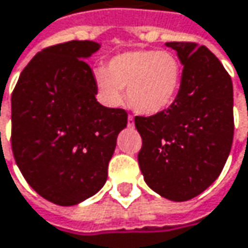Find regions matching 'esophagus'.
Instances as JSON below:
<instances>
[{
  "label": "esophagus",
  "instance_id": "obj_1",
  "mask_svg": "<svg viewBox=\"0 0 248 248\" xmlns=\"http://www.w3.org/2000/svg\"><path fill=\"white\" fill-rule=\"evenodd\" d=\"M127 126H129V127H133V126H135V119H133V116H130V115L127 116Z\"/></svg>",
  "mask_w": 248,
  "mask_h": 248
}]
</instances>
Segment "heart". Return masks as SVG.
Listing matches in <instances>:
<instances>
[{
	"label": "heart",
	"instance_id": "obj_1",
	"mask_svg": "<svg viewBox=\"0 0 248 248\" xmlns=\"http://www.w3.org/2000/svg\"><path fill=\"white\" fill-rule=\"evenodd\" d=\"M183 68L169 51L138 49L113 57L106 69H95V83L101 101L112 108L126 98L133 110L142 115H156L176 101L180 91Z\"/></svg>",
	"mask_w": 248,
	"mask_h": 248
}]
</instances>
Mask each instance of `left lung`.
<instances>
[{"label": "left lung", "instance_id": "obj_1", "mask_svg": "<svg viewBox=\"0 0 248 248\" xmlns=\"http://www.w3.org/2000/svg\"><path fill=\"white\" fill-rule=\"evenodd\" d=\"M183 65L180 91L169 108L136 116L138 155L147 186L173 202L206 190L229 157L233 133V83L221 62L194 42H166Z\"/></svg>", "mask_w": 248, "mask_h": 248}]
</instances>
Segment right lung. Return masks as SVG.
Here are the masks:
<instances>
[{
  "instance_id": "1",
  "label": "right lung",
  "mask_w": 248,
  "mask_h": 248,
  "mask_svg": "<svg viewBox=\"0 0 248 248\" xmlns=\"http://www.w3.org/2000/svg\"><path fill=\"white\" fill-rule=\"evenodd\" d=\"M101 45L69 41L45 48L24 68L11 96L12 153L28 185L44 199L74 206L101 190L124 109L96 101L85 59Z\"/></svg>"
}]
</instances>
